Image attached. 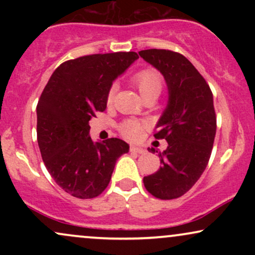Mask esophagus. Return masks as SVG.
Wrapping results in <instances>:
<instances>
[{"label": "esophagus", "mask_w": 255, "mask_h": 255, "mask_svg": "<svg viewBox=\"0 0 255 255\" xmlns=\"http://www.w3.org/2000/svg\"><path fill=\"white\" fill-rule=\"evenodd\" d=\"M130 152H134V153H137V154H144L145 153V150L142 147H137V146H130L129 148Z\"/></svg>", "instance_id": "obj_1"}]
</instances>
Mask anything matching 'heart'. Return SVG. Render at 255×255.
Listing matches in <instances>:
<instances>
[{
    "mask_svg": "<svg viewBox=\"0 0 255 255\" xmlns=\"http://www.w3.org/2000/svg\"><path fill=\"white\" fill-rule=\"evenodd\" d=\"M131 81L135 85L136 89L139 90L142 98L151 97V96H156V97H158L159 93L162 92L163 85H164V80H163L162 74L153 68H145L136 72L135 74L131 77ZM115 92L116 86L113 85L109 89V91H108V104H110L111 102H113ZM145 127L146 125L144 122L137 121V120H125L124 122L120 124L119 130L126 139L137 140L141 136V133Z\"/></svg>",
    "mask_w": 255,
    "mask_h": 255,
    "instance_id": "heart-1",
    "label": "heart"
}]
</instances>
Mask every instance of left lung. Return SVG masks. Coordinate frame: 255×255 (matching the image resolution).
<instances>
[{
    "label": "left lung",
    "mask_w": 255,
    "mask_h": 255,
    "mask_svg": "<svg viewBox=\"0 0 255 255\" xmlns=\"http://www.w3.org/2000/svg\"><path fill=\"white\" fill-rule=\"evenodd\" d=\"M163 74L169 90L168 107L156 126V139L168 147L158 152L160 166L144 177L148 193L162 200L182 197L200 178L212 152L216 121L213 96L203 75L183 55L165 49L139 51Z\"/></svg>",
    "instance_id": "obj_1"
}]
</instances>
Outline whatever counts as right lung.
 <instances>
[{"label":"right lung","mask_w":255,"mask_h":255,"mask_svg":"<svg viewBox=\"0 0 255 255\" xmlns=\"http://www.w3.org/2000/svg\"><path fill=\"white\" fill-rule=\"evenodd\" d=\"M136 52L86 55L55 69L37 104V140L49 174L64 192L79 199L102 194L116 160L129 151L118 137L93 142L89 121L107 109L113 81Z\"/></svg>","instance_id":"1"}]
</instances>
